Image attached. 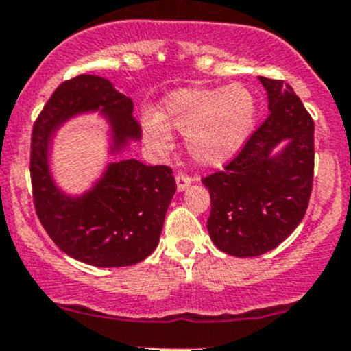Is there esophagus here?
<instances>
[{
  "instance_id": "esophagus-1",
  "label": "esophagus",
  "mask_w": 351,
  "mask_h": 351,
  "mask_svg": "<svg viewBox=\"0 0 351 351\" xmlns=\"http://www.w3.org/2000/svg\"><path fill=\"white\" fill-rule=\"evenodd\" d=\"M190 183H192V180H190L189 176L185 175L176 176V190H178V192H185V190L190 186Z\"/></svg>"
}]
</instances>
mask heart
Returning a JSON list of instances; mask_svg holds the SVG:
<instances>
[{"instance_id":"obj_1","label":"heart","mask_w":351,"mask_h":351,"mask_svg":"<svg viewBox=\"0 0 351 351\" xmlns=\"http://www.w3.org/2000/svg\"><path fill=\"white\" fill-rule=\"evenodd\" d=\"M256 117L253 93L243 84L185 88L165 98L161 113L143 117V132L158 151H166L171 130L186 136V149L204 166H222L250 137Z\"/></svg>"}]
</instances>
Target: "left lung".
<instances>
[{
  "label": "left lung",
  "instance_id": "8db88e82",
  "mask_svg": "<svg viewBox=\"0 0 351 351\" xmlns=\"http://www.w3.org/2000/svg\"><path fill=\"white\" fill-rule=\"evenodd\" d=\"M258 80L267 90L270 115L222 171L202 180L210 193V239L238 258L260 256L285 241L313 192L314 120L290 84ZM278 145L282 149L274 154Z\"/></svg>",
  "mask_w": 351,
  "mask_h": 351
}]
</instances>
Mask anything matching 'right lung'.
Here are the masks:
<instances>
[{"mask_svg": "<svg viewBox=\"0 0 351 351\" xmlns=\"http://www.w3.org/2000/svg\"><path fill=\"white\" fill-rule=\"evenodd\" d=\"M134 104L107 77L80 74L52 93L32 130L30 178L35 212L51 239L71 258L91 267H129L156 250L176 183L171 168L137 159L110 162L83 195H67L56 185L49 151L56 132L73 117L100 112L112 136L110 153H122L141 139Z\"/></svg>", "mask_w": 351, "mask_h": 351, "instance_id": "right-lung-1", "label": "right lung"}]
</instances>
